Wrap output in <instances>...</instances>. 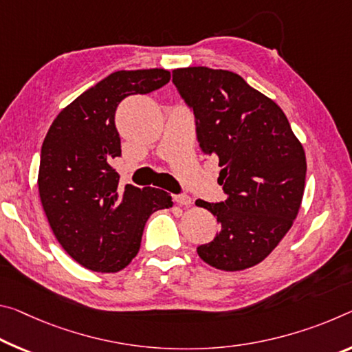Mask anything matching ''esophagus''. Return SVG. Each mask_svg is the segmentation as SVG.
<instances>
[{"label": "esophagus", "instance_id": "esophagus-1", "mask_svg": "<svg viewBox=\"0 0 352 352\" xmlns=\"http://www.w3.org/2000/svg\"><path fill=\"white\" fill-rule=\"evenodd\" d=\"M174 200H175L178 205H182V206H189V205L192 204V199L189 197V196H185V194H178V196L174 197Z\"/></svg>", "mask_w": 352, "mask_h": 352}]
</instances>
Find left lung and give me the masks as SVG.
<instances>
[{
  "label": "left lung",
  "mask_w": 352,
  "mask_h": 352,
  "mask_svg": "<svg viewBox=\"0 0 352 352\" xmlns=\"http://www.w3.org/2000/svg\"><path fill=\"white\" fill-rule=\"evenodd\" d=\"M172 81L192 109L205 155L219 160V204L197 200L221 230L197 248L205 263L243 271L263 261L292 228L302 202L307 161L287 116L228 70L186 67Z\"/></svg>",
  "instance_id": "1"
}]
</instances>
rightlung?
I'll return each instance as SVG.
<instances>
[{
	"label": "right lung",
	"mask_w": 352,
	"mask_h": 352,
	"mask_svg": "<svg viewBox=\"0 0 352 352\" xmlns=\"http://www.w3.org/2000/svg\"><path fill=\"white\" fill-rule=\"evenodd\" d=\"M170 80L164 69L119 70L60 111L42 144L38 196L60 246L81 266L117 272L141 248L150 214L170 208L169 192L119 185L114 116L128 96L148 94Z\"/></svg>",
	"instance_id": "obj_1"
}]
</instances>
